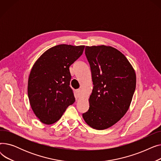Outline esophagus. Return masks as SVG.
<instances>
[{
    "instance_id": "esophagus-1",
    "label": "esophagus",
    "mask_w": 161,
    "mask_h": 161,
    "mask_svg": "<svg viewBox=\"0 0 161 161\" xmlns=\"http://www.w3.org/2000/svg\"><path fill=\"white\" fill-rule=\"evenodd\" d=\"M75 95H76V97H77V98H79L81 96V90L80 89L76 90V91H75Z\"/></svg>"
}]
</instances>
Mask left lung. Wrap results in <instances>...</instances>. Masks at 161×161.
<instances>
[{
	"label": "left lung",
	"mask_w": 161,
	"mask_h": 161,
	"mask_svg": "<svg viewBox=\"0 0 161 161\" xmlns=\"http://www.w3.org/2000/svg\"><path fill=\"white\" fill-rule=\"evenodd\" d=\"M93 89L89 108L82 114L91 127L104 130L127 112L136 89V74L125 56L109 46H86Z\"/></svg>",
	"instance_id": "1"
}]
</instances>
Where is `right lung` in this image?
<instances>
[{
	"label": "right lung",
	"instance_id": "1",
	"mask_svg": "<svg viewBox=\"0 0 161 161\" xmlns=\"http://www.w3.org/2000/svg\"><path fill=\"white\" fill-rule=\"evenodd\" d=\"M84 47L55 46L47 49L33 65L28 81V96L34 113L43 123L57 121L75 102L70 87L69 67L82 55Z\"/></svg>",
	"mask_w": 161,
	"mask_h": 161
}]
</instances>
